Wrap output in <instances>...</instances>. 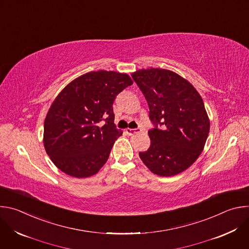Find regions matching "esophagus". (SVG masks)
Masks as SVG:
<instances>
[{"label":"esophagus","instance_id":"34e87169","mask_svg":"<svg viewBox=\"0 0 249 249\" xmlns=\"http://www.w3.org/2000/svg\"><path fill=\"white\" fill-rule=\"evenodd\" d=\"M140 132H142L141 129H131V128H127V129H126V133H127L128 135H134V134L140 133Z\"/></svg>","mask_w":249,"mask_h":249}]
</instances>
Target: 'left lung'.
I'll use <instances>...</instances> for the list:
<instances>
[{
    "label": "left lung",
    "mask_w": 249,
    "mask_h": 249,
    "mask_svg": "<svg viewBox=\"0 0 249 249\" xmlns=\"http://www.w3.org/2000/svg\"><path fill=\"white\" fill-rule=\"evenodd\" d=\"M144 93L155 128L150 148L140 152L145 165L160 176H173L190 167L204 150L210 119L196 89L170 70L149 68L132 73ZM160 124L161 127H158Z\"/></svg>",
    "instance_id": "1"
}]
</instances>
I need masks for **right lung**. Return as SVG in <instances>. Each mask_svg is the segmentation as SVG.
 Instances as JSON below:
<instances>
[{
	"mask_svg": "<svg viewBox=\"0 0 249 249\" xmlns=\"http://www.w3.org/2000/svg\"><path fill=\"white\" fill-rule=\"evenodd\" d=\"M131 85L125 73L100 70L76 78L59 92L44 120L43 145L60 170L87 178L107 161L123 133L114 124L113 101Z\"/></svg>",
	"mask_w": 249,
	"mask_h": 249,
	"instance_id": "1",
	"label": "right lung"
}]
</instances>
